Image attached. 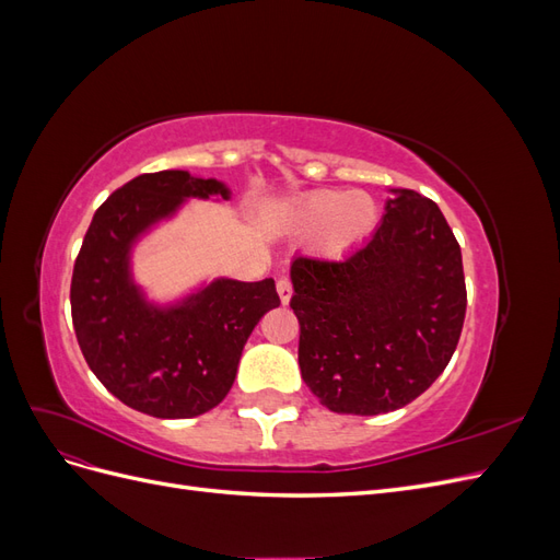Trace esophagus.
<instances>
[{
	"mask_svg": "<svg viewBox=\"0 0 560 560\" xmlns=\"http://www.w3.org/2000/svg\"><path fill=\"white\" fill-rule=\"evenodd\" d=\"M276 287H278L280 301H282V303H290V299H292V282H290V278H280Z\"/></svg>",
	"mask_w": 560,
	"mask_h": 560,
	"instance_id": "obj_1",
	"label": "esophagus"
}]
</instances>
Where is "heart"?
<instances>
[{
  "label": "heart",
  "instance_id": "b5f03b06",
  "mask_svg": "<svg viewBox=\"0 0 560 560\" xmlns=\"http://www.w3.org/2000/svg\"><path fill=\"white\" fill-rule=\"evenodd\" d=\"M290 224L299 231H319V243L334 257L362 245L378 224V202L364 191L322 189L299 200Z\"/></svg>",
  "mask_w": 560,
  "mask_h": 560
}]
</instances>
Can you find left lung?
I'll return each mask as SVG.
<instances>
[{"label": "left lung", "mask_w": 560, "mask_h": 560, "mask_svg": "<svg viewBox=\"0 0 560 560\" xmlns=\"http://www.w3.org/2000/svg\"><path fill=\"white\" fill-rule=\"evenodd\" d=\"M374 235L341 261L296 257L299 366L334 413L401 409L439 378L463 331V254L436 202L393 189Z\"/></svg>", "instance_id": "1"}]
</instances>
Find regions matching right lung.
<instances>
[{"mask_svg": "<svg viewBox=\"0 0 560 560\" xmlns=\"http://www.w3.org/2000/svg\"><path fill=\"white\" fill-rule=\"evenodd\" d=\"M229 200L224 182L161 171L130 179L93 214L72 273V322L97 381L135 411L194 418L222 401L259 319L280 306L276 282L217 278L175 303L132 280V247L189 198Z\"/></svg>", "mask_w": 560, "mask_h": 560, "instance_id": "1", "label": "right lung"}]
</instances>
